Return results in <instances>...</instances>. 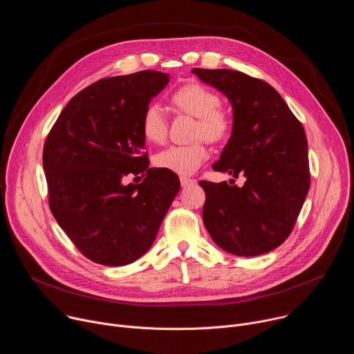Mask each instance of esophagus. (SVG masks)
<instances>
[{
  "mask_svg": "<svg viewBox=\"0 0 354 354\" xmlns=\"http://www.w3.org/2000/svg\"><path fill=\"white\" fill-rule=\"evenodd\" d=\"M194 183H196L194 179H190V178H186V176H182V178H180V185H182V187H187V186L194 185Z\"/></svg>",
  "mask_w": 354,
  "mask_h": 354,
  "instance_id": "34e87169",
  "label": "esophagus"
}]
</instances>
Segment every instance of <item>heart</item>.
<instances>
[{
  "label": "heart",
  "mask_w": 354,
  "mask_h": 354,
  "mask_svg": "<svg viewBox=\"0 0 354 354\" xmlns=\"http://www.w3.org/2000/svg\"><path fill=\"white\" fill-rule=\"evenodd\" d=\"M174 105L197 118L194 138H206L213 142L230 137L232 119L221 108V97L214 91L200 84H187L176 89L172 95ZM141 131L151 142H162L168 134V120L160 104H149L141 118ZM209 158V148L203 142L189 145H171L154 157L158 168L178 174L192 175Z\"/></svg>",
  "instance_id": "obj_1"
}]
</instances>
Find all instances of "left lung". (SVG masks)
<instances>
[{
	"instance_id": "left-lung-1",
	"label": "left lung",
	"mask_w": 354,
	"mask_h": 354,
	"mask_svg": "<svg viewBox=\"0 0 354 354\" xmlns=\"http://www.w3.org/2000/svg\"><path fill=\"white\" fill-rule=\"evenodd\" d=\"M192 73L232 105V133L213 169L246 179L241 187L200 180L205 227L228 254H266L287 239L310 189L304 127L262 80L234 70Z\"/></svg>"
}]
</instances>
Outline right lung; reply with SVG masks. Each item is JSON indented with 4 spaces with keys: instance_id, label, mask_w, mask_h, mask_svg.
Returning <instances> with one entry per match:
<instances>
[{
    "instance_id": "add662e5",
    "label": "right lung",
    "mask_w": 354,
    "mask_h": 354,
    "mask_svg": "<svg viewBox=\"0 0 354 354\" xmlns=\"http://www.w3.org/2000/svg\"><path fill=\"white\" fill-rule=\"evenodd\" d=\"M169 75L145 70L100 80L66 105L43 147L48 206L84 257L124 266L154 243L179 178L149 168L141 118ZM141 184L123 185L129 174Z\"/></svg>"
}]
</instances>
